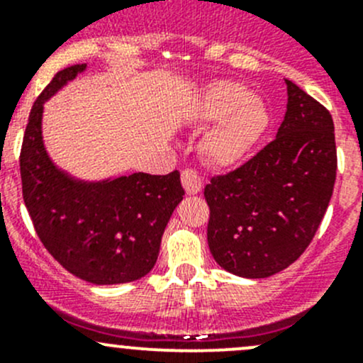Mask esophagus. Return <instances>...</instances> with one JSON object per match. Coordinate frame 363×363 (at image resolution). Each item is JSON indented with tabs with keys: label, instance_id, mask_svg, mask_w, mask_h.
<instances>
[{
	"label": "esophagus",
	"instance_id": "1",
	"mask_svg": "<svg viewBox=\"0 0 363 363\" xmlns=\"http://www.w3.org/2000/svg\"><path fill=\"white\" fill-rule=\"evenodd\" d=\"M182 186H184L188 195H199L203 188V181L195 170H184L181 175Z\"/></svg>",
	"mask_w": 363,
	"mask_h": 363
}]
</instances>
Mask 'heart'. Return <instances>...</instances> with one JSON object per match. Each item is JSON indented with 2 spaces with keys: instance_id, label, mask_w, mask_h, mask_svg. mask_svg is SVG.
Segmentation results:
<instances>
[{
  "instance_id": "obj_1",
  "label": "heart",
  "mask_w": 363,
  "mask_h": 363,
  "mask_svg": "<svg viewBox=\"0 0 363 363\" xmlns=\"http://www.w3.org/2000/svg\"><path fill=\"white\" fill-rule=\"evenodd\" d=\"M199 124H212L202 138V152L214 167L230 168L242 163L262 142L270 126L265 101L246 86L218 80L203 89L193 108Z\"/></svg>"
}]
</instances>
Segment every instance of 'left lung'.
Instances as JSON below:
<instances>
[{
  "label": "left lung",
  "mask_w": 363,
  "mask_h": 363,
  "mask_svg": "<svg viewBox=\"0 0 363 363\" xmlns=\"http://www.w3.org/2000/svg\"><path fill=\"white\" fill-rule=\"evenodd\" d=\"M288 105L276 138L237 170L205 186L208 250L247 279L281 272L306 251L327 212L337 151L330 112L284 80Z\"/></svg>",
  "instance_id": "8db88e82"
}]
</instances>
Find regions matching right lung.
<instances>
[{
  "label": "right lung",
  "mask_w": 363,
  "mask_h": 363,
  "mask_svg": "<svg viewBox=\"0 0 363 363\" xmlns=\"http://www.w3.org/2000/svg\"><path fill=\"white\" fill-rule=\"evenodd\" d=\"M86 69L57 72L33 105L21 151L24 203L45 250L69 274L93 284L131 283L155 267L184 189L177 170L86 181L54 163L43 142V105Z\"/></svg>",
  "instance_id": "1"
}]
</instances>
